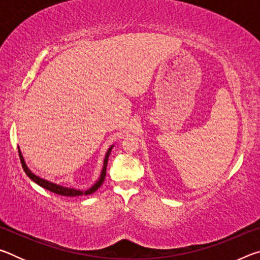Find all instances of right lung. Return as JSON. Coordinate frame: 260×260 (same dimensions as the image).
<instances>
[{"instance_id":"obj_1","label":"right lung","mask_w":260,"mask_h":260,"mask_svg":"<svg viewBox=\"0 0 260 260\" xmlns=\"http://www.w3.org/2000/svg\"><path fill=\"white\" fill-rule=\"evenodd\" d=\"M113 148V144L111 147H110L107 152H105V156H104V159H103V167H102V171H101V174L99 179L96 180V182L91 186L90 188L86 189V190H81V189H76V188H69V187H64V186H60V184H57L55 182H51L49 180H46L41 177H39V175L34 174L32 171L28 169V166L26 165V161L24 159V156L23 153L20 151V148L18 147V152H19V158H20V162H21V166H23V169L25 171V173L27 174V177L34 181L35 183H38L39 186H41L42 188L47 189V190H49L51 192H55V193H58V195L61 196H70V197H73V196H81V195H90V193H93L94 191L98 190V189L101 187V184L103 183L104 179H105V174H107V165H108V160H109V156L110 153H111V150Z\"/></svg>"}]
</instances>
